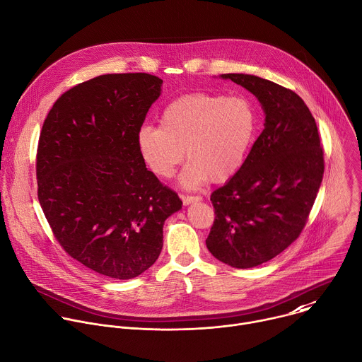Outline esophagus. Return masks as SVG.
<instances>
[{
    "label": "esophagus",
    "instance_id": "esophagus-1",
    "mask_svg": "<svg viewBox=\"0 0 362 362\" xmlns=\"http://www.w3.org/2000/svg\"><path fill=\"white\" fill-rule=\"evenodd\" d=\"M182 197V200H183V204H190V203H194V202H200L202 200V197L200 196H185V194H182L180 196Z\"/></svg>",
    "mask_w": 362,
    "mask_h": 362
}]
</instances>
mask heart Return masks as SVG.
<instances>
[{
    "mask_svg": "<svg viewBox=\"0 0 362 362\" xmlns=\"http://www.w3.org/2000/svg\"><path fill=\"white\" fill-rule=\"evenodd\" d=\"M257 129V113L246 95L190 93L163 109L160 126L137 132L140 156L151 173L170 179L190 159L180 182L193 189L206 180L225 182L243 166Z\"/></svg>",
    "mask_w": 362,
    "mask_h": 362,
    "instance_id": "heart-1",
    "label": "heart"
}]
</instances>
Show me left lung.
<instances>
[{"label":"left lung","instance_id":"obj_1","mask_svg":"<svg viewBox=\"0 0 362 362\" xmlns=\"http://www.w3.org/2000/svg\"><path fill=\"white\" fill-rule=\"evenodd\" d=\"M250 91L265 129L243 166L211 194L215 222L206 239L221 262L253 268L285 250L302 232L324 176V150L308 106L292 90L250 74H222Z\"/></svg>","mask_w":362,"mask_h":362}]
</instances>
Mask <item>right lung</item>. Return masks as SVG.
Segmentation results:
<instances>
[{
  "label": "right lung",
  "instance_id": "add662e5",
  "mask_svg": "<svg viewBox=\"0 0 362 362\" xmlns=\"http://www.w3.org/2000/svg\"><path fill=\"white\" fill-rule=\"evenodd\" d=\"M163 80L147 73L105 74L62 94L37 148L41 209L63 249L88 269L132 279L163 247L177 193L147 170L137 132Z\"/></svg>",
  "mask_w": 362,
  "mask_h": 362
}]
</instances>
